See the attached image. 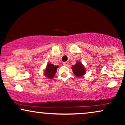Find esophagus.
Segmentation results:
<instances>
[{"mask_svg": "<svg viewBox=\"0 0 125 125\" xmlns=\"http://www.w3.org/2000/svg\"><path fill=\"white\" fill-rule=\"evenodd\" d=\"M63 64L64 66H67L69 65V62H64L63 63Z\"/></svg>", "mask_w": 125, "mask_h": 125, "instance_id": "obj_1", "label": "esophagus"}]
</instances>
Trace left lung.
Listing matches in <instances>:
<instances>
[{"mask_svg": "<svg viewBox=\"0 0 125 125\" xmlns=\"http://www.w3.org/2000/svg\"><path fill=\"white\" fill-rule=\"evenodd\" d=\"M72 70L74 74L77 77H81L83 76L86 73V70L84 68L83 66L79 62H77L75 65H73L72 67Z\"/></svg>", "mask_w": 125, "mask_h": 125, "instance_id": "1", "label": "left lung"}]
</instances>
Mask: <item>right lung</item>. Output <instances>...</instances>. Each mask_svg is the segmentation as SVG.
Here are the masks:
<instances>
[{
  "label": "right lung",
  "instance_id": "right-lung-1",
  "mask_svg": "<svg viewBox=\"0 0 125 125\" xmlns=\"http://www.w3.org/2000/svg\"><path fill=\"white\" fill-rule=\"evenodd\" d=\"M58 67V66H54L53 64L49 63L47 64L46 68L45 71L44 72V75L46 76V77H48L49 79L53 78L54 74L56 72V70Z\"/></svg>",
  "mask_w": 125,
  "mask_h": 125
}]
</instances>
